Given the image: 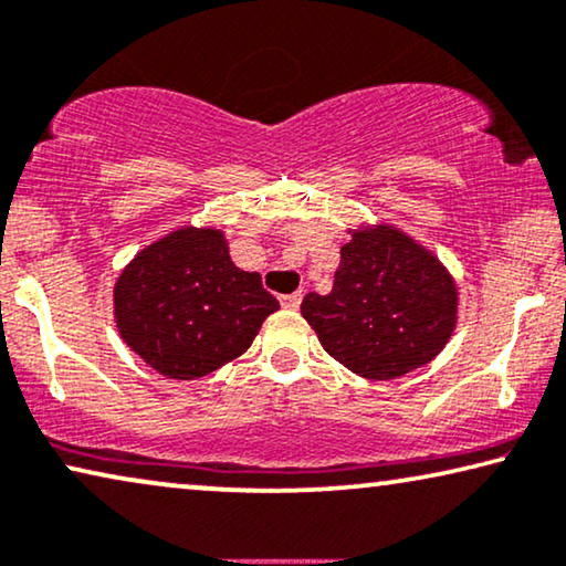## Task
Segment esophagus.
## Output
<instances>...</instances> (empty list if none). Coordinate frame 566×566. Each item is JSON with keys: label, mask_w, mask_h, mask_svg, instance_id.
<instances>
[{"label": "esophagus", "mask_w": 566, "mask_h": 566, "mask_svg": "<svg viewBox=\"0 0 566 566\" xmlns=\"http://www.w3.org/2000/svg\"><path fill=\"white\" fill-rule=\"evenodd\" d=\"M300 302H302V292L284 294V297H282V307H286V310H297Z\"/></svg>", "instance_id": "1"}]
</instances>
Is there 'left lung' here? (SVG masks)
Instances as JSON below:
<instances>
[{
	"mask_svg": "<svg viewBox=\"0 0 566 566\" xmlns=\"http://www.w3.org/2000/svg\"><path fill=\"white\" fill-rule=\"evenodd\" d=\"M331 294L310 292L302 317L325 352L364 379H397L443 352L459 286L441 259L400 228H348Z\"/></svg>",
	"mask_w": 566,
	"mask_h": 566,
	"instance_id": "1",
	"label": "left lung"
}]
</instances>
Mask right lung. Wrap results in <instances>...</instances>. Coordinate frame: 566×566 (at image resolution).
<instances>
[{
	"mask_svg": "<svg viewBox=\"0 0 566 566\" xmlns=\"http://www.w3.org/2000/svg\"><path fill=\"white\" fill-rule=\"evenodd\" d=\"M113 300L120 338L166 379H200L238 359L280 310L210 226L177 228L135 253Z\"/></svg>",
	"mask_w": 566,
	"mask_h": 566,
	"instance_id": "obj_1",
	"label": "right lung"
}]
</instances>
